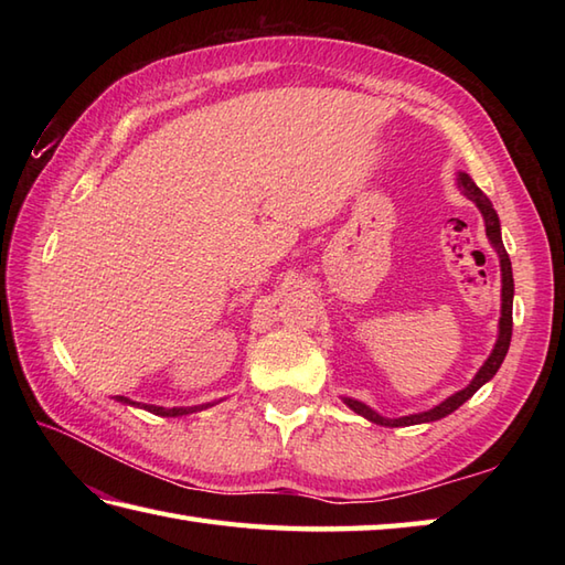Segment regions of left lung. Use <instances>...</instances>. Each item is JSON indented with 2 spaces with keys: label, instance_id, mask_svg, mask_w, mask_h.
Segmentation results:
<instances>
[{
  "label": "left lung",
  "instance_id": "1",
  "mask_svg": "<svg viewBox=\"0 0 565 565\" xmlns=\"http://www.w3.org/2000/svg\"><path fill=\"white\" fill-rule=\"evenodd\" d=\"M456 184H459L461 194L466 199H471L478 211H481L483 215V223H486V235L490 239V245H493V249L498 252L500 257V276H502V306H500V322H498V340H495V347L493 352H490V356L483 362V366L476 371V376L471 379V383H468L466 388L456 391L454 395H449V398H444L439 405L429 407V411L425 413H415V415H403V417H383L379 415L376 411H371V407L362 401H354V398H342L344 405L350 407V411H354L356 415L366 417L369 423H376L381 427H411V425H423V423H435V419H441L451 415L454 411H459V407L471 398V395L486 386V383L493 379L498 374L500 364L505 362V354L510 350V340H512V298H514V279H512V262L508 257L505 252V245H502V235H500V218L498 213L493 209V203H490V199L483 194L481 189L476 186V182L471 177H468L466 172H456Z\"/></svg>",
  "mask_w": 565,
  "mask_h": 565
}]
</instances>
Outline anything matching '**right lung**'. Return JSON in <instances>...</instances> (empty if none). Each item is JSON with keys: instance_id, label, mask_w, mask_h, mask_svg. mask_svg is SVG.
Here are the masks:
<instances>
[{"instance_id": "1", "label": "right lung", "mask_w": 565, "mask_h": 565, "mask_svg": "<svg viewBox=\"0 0 565 565\" xmlns=\"http://www.w3.org/2000/svg\"><path fill=\"white\" fill-rule=\"evenodd\" d=\"M114 401L124 403V405L140 407V411H148V413L160 415V417H182V415H191V413L206 411V407L215 405V403H201V405H186V407H162V405H150V403H136V401L126 398V395H114Z\"/></svg>"}]
</instances>
